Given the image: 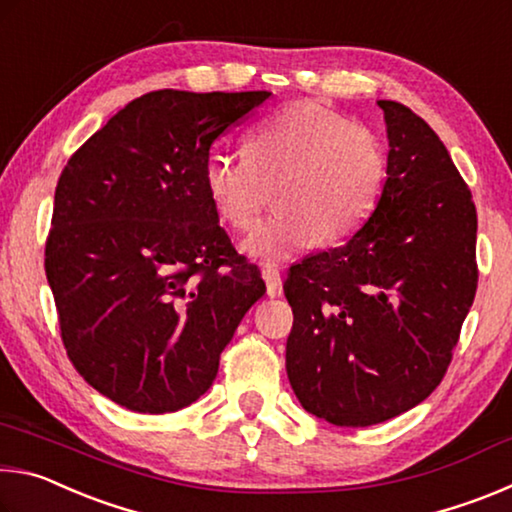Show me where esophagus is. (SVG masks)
I'll use <instances>...</instances> for the list:
<instances>
[{
    "label": "esophagus",
    "mask_w": 512,
    "mask_h": 512,
    "mask_svg": "<svg viewBox=\"0 0 512 512\" xmlns=\"http://www.w3.org/2000/svg\"><path fill=\"white\" fill-rule=\"evenodd\" d=\"M262 275H264L268 296H271V298L282 296V277H280V271H277V266L264 264L262 266Z\"/></svg>",
    "instance_id": "1"
}]
</instances>
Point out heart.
Instances as JSON below:
<instances>
[{
    "label": "heart",
    "mask_w": 512,
    "mask_h": 512,
    "mask_svg": "<svg viewBox=\"0 0 512 512\" xmlns=\"http://www.w3.org/2000/svg\"><path fill=\"white\" fill-rule=\"evenodd\" d=\"M384 173V146L370 128L316 101H296L250 128L246 155L212 153L203 185L221 219L241 232L257 223L275 187L277 210L246 250L287 259L354 235L377 203Z\"/></svg>",
    "instance_id": "b5f03b06"
}]
</instances>
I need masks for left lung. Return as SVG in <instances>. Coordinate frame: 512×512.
Returning <instances> with one entry per match:
<instances>
[{
    "label": "left lung",
    "mask_w": 512,
    "mask_h": 512,
    "mask_svg": "<svg viewBox=\"0 0 512 512\" xmlns=\"http://www.w3.org/2000/svg\"><path fill=\"white\" fill-rule=\"evenodd\" d=\"M377 103L388 167L375 210L284 280L291 388L336 427L386 422L436 391L479 282L470 187L427 121Z\"/></svg>",
    "instance_id": "1"
}]
</instances>
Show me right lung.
Masks as SVG:
<instances>
[{
  "instance_id": "obj_1",
  "label": "right lung",
  "mask_w": 512,
  "mask_h": 512,
  "mask_svg": "<svg viewBox=\"0 0 512 512\" xmlns=\"http://www.w3.org/2000/svg\"><path fill=\"white\" fill-rule=\"evenodd\" d=\"M268 97L149 92L60 173L45 246L60 339L79 375L119 406L171 413L196 402L266 293L219 225L203 167Z\"/></svg>"
}]
</instances>
